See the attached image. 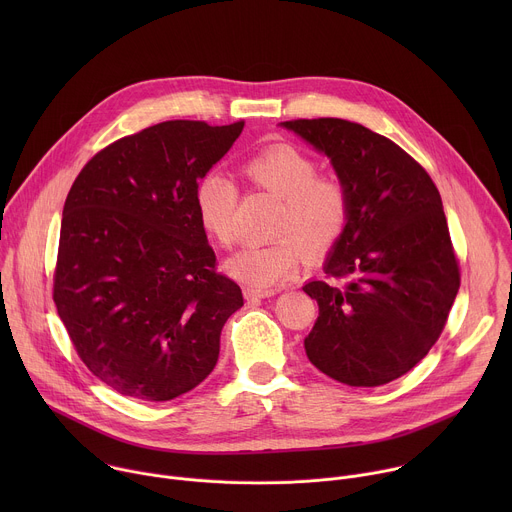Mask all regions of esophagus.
<instances>
[{
  "mask_svg": "<svg viewBox=\"0 0 512 512\" xmlns=\"http://www.w3.org/2000/svg\"><path fill=\"white\" fill-rule=\"evenodd\" d=\"M243 294L247 300H257V298H271L275 296V289H257V287H245Z\"/></svg>",
  "mask_w": 512,
  "mask_h": 512,
  "instance_id": "34e87169",
  "label": "esophagus"
}]
</instances>
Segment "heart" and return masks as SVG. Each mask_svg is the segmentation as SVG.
<instances>
[{
	"label": "heart",
	"instance_id": "heart-1",
	"mask_svg": "<svg viewBox=\"0 0 512 512\" xmlns=\"http://www.w3.org/2000/svg\"><path fill=\"white\" fill-rule=\"evenodd\" d=\"M249 184L281 198L275 221V239L249 245L227 261V271L257 289H271L294 275L306 253L320 257L344 235L350 218L346 184L328 174H318V164L294 145L277 143L253 154L241 166ZM196 214L202 231L216 245L231 247L237 239L235 212L237 184L210 172L196 186Z\"/></svg>",
	"mask_w": 512,
	"mask_h": 512
}]
</instances>
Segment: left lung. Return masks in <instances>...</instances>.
<instances>
[{
	"label": "left lung",
	"mask_w": 512,
	"mask_h": 512,
	"mask_svg": "<svg viewBox=\"0 0 512 512\" xmlns=\"http://www.w3.org/2000/svg\"><path fill=\"white\" fill-rule=\"evenodd\" d=\"M281 125L328 156L350 194L346 231L324 263L346 283L304 285L320 308L306 354L338 383H391L440 338L460 289L442 196L407 152L364 125L334 117Z\"/></svg>",
	"instance_id": "left-lung-1"
}]
</instances>
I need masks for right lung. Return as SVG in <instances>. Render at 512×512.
I'll return each mask as SVG.
<instances>
[{"instance_id":"right-lung-1","label":"right lung","mask_w":512,"mask_h":512,"mask_svg":"<svg viewBox=\"0 0 512 512\" xmlns=\"http://www.w3.org/2000/svg\"><path fill=\"white\" fill-rule=\"evenodd\" d=\"M243 125L176 119L121 137L66 196L54 304L87 369L121 395L192 391L243 306L241 287L216 273L194 200Z\"/></svg>"}]
</instances>
